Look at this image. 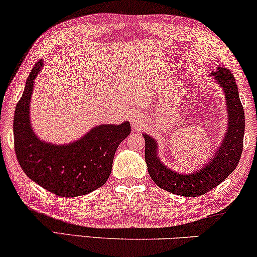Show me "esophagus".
Wrapping results in <instances>:
<instances>
[{"label": "esophagus", "instance_id": "esophagus-1", "mask_svg": "<svg viewBox=\"0 0 257 257\" xmlns=\"http://www.w3.org/2000/svg\"><path fill=\"white\" fill-rule=\"evenodd\" d=\"M146 120H147V119L145 117V114L138 113V112L133 114L132 118H131L132 126H133V127H136V128L144 127V126H145V124H146Z\"/></svg>", "mask_w": 257, "mask_h": 257}]
</instances>
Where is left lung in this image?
Returning <instances> with one entry per match:
<instances>
[{"mask_svg": "<svg viewBox=\"0 0 257 257\" xmlns=\"http://www.w3.org/2000/svg\"><path fill=\"white\" fill-rule=\"evenodd\" d=\"M223 90L227 106V130L219 149L202 167L182 174L167 167L158 157V143L144 133L145 161L152 180L165 191L181 196H200L220 185L236 168L242 154L244 136V111L238 97L234 76L228 69L219 68L210 73Z\"/></svg>", "mask_w": 257, "mask_h": 257, "instance_id": "1", "label": "left lung"}]
</instances>
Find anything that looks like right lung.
Listing matches in <instances>:
<instances>
[{"instance_id":"1","label":"right lung","mask_w":257,"mask_h":257,"mask_svg":"<svg viewBox=\"0 0 257 257\" xmlns=\"http://www.w3.org/2000/svg\"><path fill=\"white\" fill-rule=\"evenodd\" d=\"M42 68L43 61L35 64L16 105L14 143L17 160L31 180L56 195L89 194L110 177L115 151L131 133V125L128 121L97 125L82 138L63 145L40 139L30 121V100Z\"/></svg>"}]
</instances>
